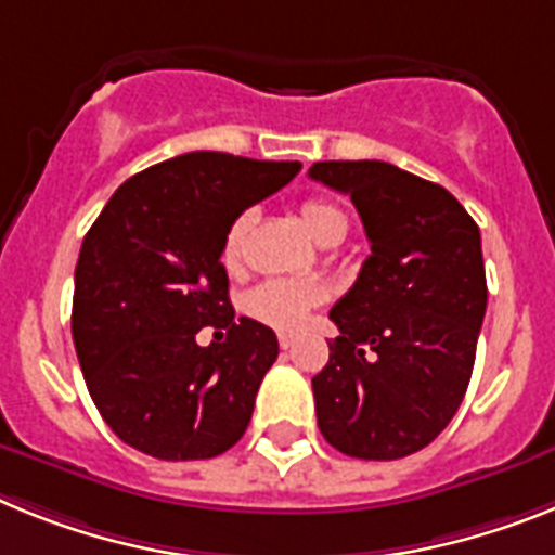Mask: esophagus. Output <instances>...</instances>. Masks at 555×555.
<instances>
[{"mask_svg": "<svg viewBox=\"0 0 555 555\" xmlns=\"http://www.w3.org/2000/svg\"><path fill=\"white\" fill-rule=\"evenodd\" d=\"M293 344H296V338H293L291 333H279V347H282V349H291Z\"/></svg>", "mask_w": 555, "mask_h": 555, "instance_id": "1", "label": "esophagus"}]
</instances>
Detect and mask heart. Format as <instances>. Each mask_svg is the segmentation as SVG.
<instances>
[{
    "mask_svg": "<svg viewBox=\"0 0 555 555\" xmlns=\"http://www.w3.org/2000/svg\"><path fill=\"white\" fill-rule=\"evenodd\" d=\"M301 222L310 231L315 242L327 240L330 234H344L347 231V217L338 206L327 203V199H307L301 206ZM245 228H248V217H236L231 228L225 231L222 240V264L225 268H236L240 262L242 240H245ZM324 301V287L310 279H268L262 285H256L254 291L245 293V313L250 319L262 321L273 330H299L307 321L310 310Z\"/></svg>",
    "mask_w": 555,
    "mask_h": 555,
    "instance_id": "1",
    "label": "heart"
}]
</instances>
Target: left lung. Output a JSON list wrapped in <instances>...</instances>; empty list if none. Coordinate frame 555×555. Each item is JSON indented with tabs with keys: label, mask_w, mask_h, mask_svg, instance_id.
<instances>
[{
	"label": "left lung",
	"mask_w": 555,
	"mask_h": 555,
	"mask_svg": "<svg viewBox=\"0 0 555 555\" xmlns=\"http://www.w3.org/2000/svg\"><path fill=\"white\" fill-rule=\"evenodd\" d=\"M349 194L370 250L330 319L341 335L313 378L324 440L347 457L426 449L463 403L486 319L479 228L443 185L380 160L313 163Z\"/></svg>",
	"instance_id": "obj_1"
}]
</instances>
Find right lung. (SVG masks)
Here are the masks:
<instances>
[{
  "instance_id": "right-lung-1",
  "label": "right lung",
  "mask_w": 555,
  "mask_h": 555,
  "mask_svg": "<svg viewBox=\"0 0 555 555\" xmlns=\"http://www.w3.org/2000/svg\"><path fill=\"white\" fill-rule=\"evenodd\" d=\"M299 169L189 152L129 177L87 231L73 341L92 403L127 446L177 463L217 457L245 435L279 341L234 319L222 240ZM203 326L218 330L208 348L196 344Z\"/></svg>"
}]
</instances>
